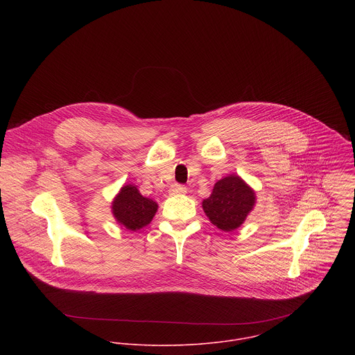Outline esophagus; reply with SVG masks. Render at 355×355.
I'll list each match as a JSON object with an SVG mask.
<instances>
[{
  "label": "esophagus",
  "mask_w": 355,
  "mask_h": 355,
  "mask_svg": "<svg viewBox=\"0 0 355 355\" xmlns=\"http://www.w3.org/2000/svg\"><path fill=\"white\" fill-rule=\"evenodd\" d=\"M186 193H187V189L184 186H180V184H173L169 190L171 196H179V194H186Z\"/></svg>",
  "instance_id": "34e87169"
}]
</instances>
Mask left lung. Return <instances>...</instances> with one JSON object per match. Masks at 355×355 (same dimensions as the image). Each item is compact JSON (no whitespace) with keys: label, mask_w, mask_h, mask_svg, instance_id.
I'll use <instances>...</instances> for the list:
<instances>
[{"label":"left lung","mask_w":355,"mask_h":355,"mask_svg":"<svg viewBox=\"0 0 355 355\" xmlns=\"http://www.w3.org/2000/svg\"><path fill=\"white\" fill-rule=\"evenodd\" d=\"M255 191L238 175H228L216 182L202 209L213 225L224 232L239 228L255 206Z\"/></svg>","instance_id":"8db88e82"}]
</instances>
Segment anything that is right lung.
<instances>
[{
    "mask_svg": "<svg viewBox=\"0 0 355 355\" xmlns=\"http://www.w3.org/2000/svg\"><path fill=\"white\" fill-rule=\"evenodd\" d=\"M110 207L119 225L130 231H137L150 224L158 203L144 197L137 186L124 184L113 198Z\"/></svg>",
    "mask_w": 355,
    "mask_h": 355,
    "instance_id": "obj_1",
    "label": "right lung"
}]
</instances>
